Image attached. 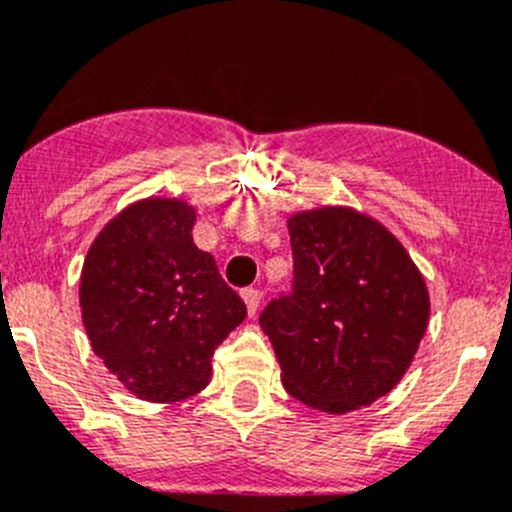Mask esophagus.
Returning <instances> with one entry per match:
<instances>
[{
  "mask_svg": "<svg viewBox=\"0 0 512 512\" xmlns=\"http://www.w3.org/2000/svg\"><path fill=\"white\" fill-rule=\"evenodd\" d=\"M241 296L248 306V314H256V309H259V304H261V296L264 294H261L259 289H243Z\"/></svg>",
  "mask_w": 512,
  "mask_h": 512,
  "instance_id": "34e87169",
  "label": "esophagus"
}]
</instances>
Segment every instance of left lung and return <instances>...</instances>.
Returning a JSON list of instances; mask_svg holds the SVG:
<instances>
[{"label": "left lung", "instance_id": "left-lung-1", "mask_svg": "<svg viewBox=\"0 0 512 512\" xmlns=\"http://www.w3.org/2000/svg\"><path fill=\"white\" fill-rule=\"evenodd\" d=\"M294 281L259 324L286 392L342 415L372 405L405 377L430 319V294L405 246L352 208L289 218Z\"/></svg>", "mask_w": 512, "mask_h": 512}]
</instances>
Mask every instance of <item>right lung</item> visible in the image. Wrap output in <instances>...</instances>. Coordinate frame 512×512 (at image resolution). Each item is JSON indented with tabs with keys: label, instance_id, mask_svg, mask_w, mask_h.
I'll return each mask as SVG.
<instances>
[{
	"label": "right lung",
	"instance_id": "1",
	"mask_svg": "<svg viewBox=\"0 0 512 512\" xmlns=\"http://www.w3.org/2000/svg\"><path fill=\"white\" fill-rule=\"evenodd\" d=\"M196 208L148 198L87 251L80 306L92 352L140 399L178 402L211 382L218 344L246 319L216 259L193 243Z\"/></svg>",
	"mask_w": 512,
	"mask_h": 512
}]
</instances>
